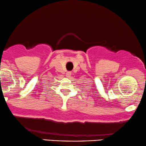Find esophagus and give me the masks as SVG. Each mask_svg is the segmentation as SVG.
Returning a JSON list of instances; mask_svg holds the SVG:
<instances>
[{
  "label": "esophagus",
  "mask_w": 146,
  "mask_h": 146,
  "mask_svg": "<svg viewBox=\"0 0 146 146\" xmlns=\"http://www.w3.org/2000/svg\"><path fill=\"white\" fill-rule=\"evenodd\" d=\"M71 74H72L71 72H68L66 73V75H67V76H68V77H70V76H71Z\"/></svg>",
  "instance_id": "1"
}]
</instances>
